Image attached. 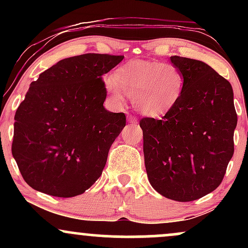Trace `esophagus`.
Returning <instances> with one entry per match:
<instances>
[{"label":"esophagus","mask_w":248,"mask_h":248,"mask_svg":"<svg viewBox=\"0 0 248 248\" xmlns=\"http://www.w3.org/2000/svg\"><path fill=\"white\" fill-rule=\"evenodd\" d=\"M127 120H128V122H129V124H138V119H136L135 116H133V115H128Z\"/></svg>","instance_id":"esophagus-1"}]
</instances>
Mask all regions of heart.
<instances>
[{
	"instance_id": "heart-1",
	"label": "heart",
	"mask_w": 248,
	"mask_h": 248,
	"mask_svg": "<svg viewBox=\"0 0 248 248\" xmlns=\"http://www.w3.org/2000/svg\"><path fill=\"white\" fill-rule=\"evenodd\" d=\"M183 88V73L170 62L130 61L106 80V91L115 104H124V93L136 110L149 118L169 113L178 104Z\"/></svg>"
}]
</instances>
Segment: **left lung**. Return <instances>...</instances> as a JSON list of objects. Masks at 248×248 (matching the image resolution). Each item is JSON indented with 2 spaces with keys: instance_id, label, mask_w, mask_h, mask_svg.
Masks as SVG:
<instances>
[{
  "instance_id": "left-lung-1",
  "label": "left lung",
  "mask_w": 248,
  "mask_h": 248,
  "mask_svg": "<svg viewBox=\"0 0 248 248\" xmlns=\"http://www.w3.org/2000/svg\"><path fill=\"white\" fill-rule=\"evenodd\" d=\"M184 77L178 104L161 120L143 118L148 179L164 197L191 202L219 186L234 153L231 84L201 61L170 57Z\"/></svg>"
}]
</instances>
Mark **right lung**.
I'll list each match as a JSON object with an SVG mask.
<instances>
[{"label": "right lung", "mask_w": 248, "mask_h": 248, "mask_svg": "<svg viewBox=\"0 0 248 248\" xmlns=\"http://www.w3.org/2000/svg\"><path fill=\"white\" fill-rule=\"evenodd\" d=\"M124 56L86 53L59 61L30 84L15 114L11 152L32 189L55 197L84 193L106 166L126 126L104 107L102 76Z\"/></svg>", "instance_id": "1"}]
</instances>
